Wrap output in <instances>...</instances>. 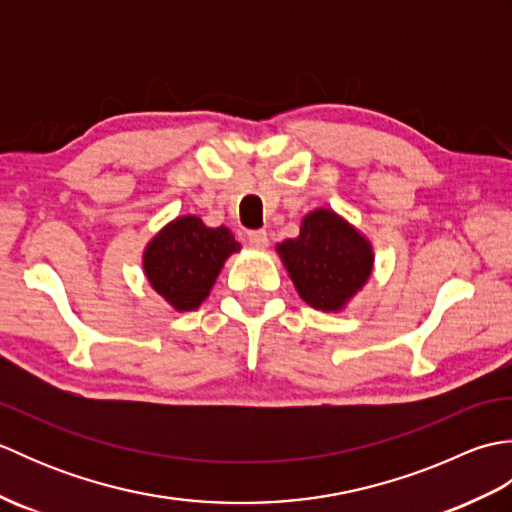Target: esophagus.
<instances>
[{
    "instance_id": "1",
    "label": "esophagus",
    "mask_w": 512,
    "mask_h": 512,
    "mask_svg": "<svg viewBox=\"0 0 512 512\" xmlns=\"http://www.w3.org/2000/svg\"><path fill=\"white\" fill-rule=\"evenodd\" d=\"M248 244L257 250H264L268 246L266 231H248Z\"/></svg>"
}]
</instances>
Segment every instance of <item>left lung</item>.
Masks as SVG:
<instances>
[{
    "label": "left lung",
    "mask_w": 512,
    "mask_h": 512,
    "mask_svg": "<svg viewBox=\"0 0 512 512\" xmlns=\"http://www.w3.org/2000/svg\"><path fill=\"white\" fill-rule=\"evenodd\" d=\"M277 253L308 306L339 312L361 290L374 266L367 237L330 209H317L301 220L299 237L277 244Z\"/></svg>",
    "instance_id": "obj_1"
}]
</instances>
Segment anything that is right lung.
<instances>
[{
  "mask_svg": "<svg viewBox=\"0 0 512 512\" xmlns=\"http://www.w3.org/2000/svg\"><path fill=\"white\" fill-rule=\"evenodd\" d=\"M239 248L226 226L209 228L200 217L182 215L147 244L143 268L171 308L189 312L209 297L224 262Z\"/></svg>",
  "mask_w": 512,
  "mask_h": 512,
  "instance_id": "add662e5",
  "label": "right lung"
}]
</instances>
